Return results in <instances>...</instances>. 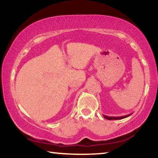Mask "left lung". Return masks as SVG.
I'll return each mask as SVG.
<instances>
[{"label": "left lung", "mask_w": 158, "mask_h": 158, "mask_svg": "<svg viewBox=\"0 0 158 158\" xmlns=\"http://www.w3.org/2000/svg\"><path fill=\"white\" fill-rule=\"evenodd\" d=\"M130 114H128L126 115V116H118V117H114V116H105V115H103V116L105 118L107 119V120H119V119H123V118H127L128 116H130Z\"/></svg>", "instance_id": "left-lung-1"}]
</instances>
